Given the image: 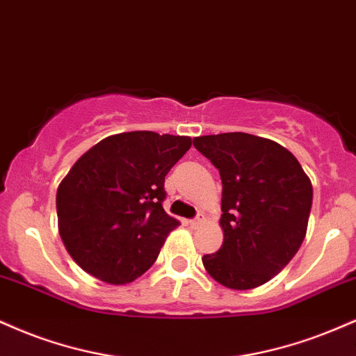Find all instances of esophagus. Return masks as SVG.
I'll return each mask as SVG.
<instances>
[{
    "label": "esophagus",
    "mask_w": 356,
    "mask_h": 356,
    "mask_svg": "<svg viewBox=\"0 0 356 356\" xmlns=\"http://www.w3.org/2000/svg\"><path fill=\"white\" fill-rule=\"evenodd\" d=\"M202 222H204L202 217H197V219L189 220V225H191V227H199L200 224H202Z\"/></svg>",
    "instance_id": "1"
}]
</instances>
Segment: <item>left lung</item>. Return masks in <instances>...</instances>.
Segmentation results:
<instances>
[{
  "instance_id": "left-lung-1",
  "label": "left lung",
  "mask_w": 356,
  "mask_h": 356,
  "mask_svg": "<svg viewBox=\"0 0 356 356\" xmlns=\"http://www.w3.org/2000/svg\"><path fill=\"white\" fill-rule=\"evenodd\" d=\"M194 147L219 169L224 243L202 264L234 290L264 285L285 267L307 234L314 189L284 145L245 132L194 137Z\"/></svg>"
}]
</instances>
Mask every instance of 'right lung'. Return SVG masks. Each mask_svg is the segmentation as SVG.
<instances>
[{"instance_id":"obj_1","label":"right lung","mask_w":356,"mask_h":356,"mask_svg":"<svg viewBox=\"0 0 356 356\" xmlns=\"http://www.w3.org/2000/svg\"><path fill=\"white\" fill-rule=\"evenodd\" d=\"M191 145L187 136L132 131L76 161L59 184L56 211L64 247L84 272L124 285L151 268L179 225L162 207L165 175Z\"/></svg>"}]
</instances>
